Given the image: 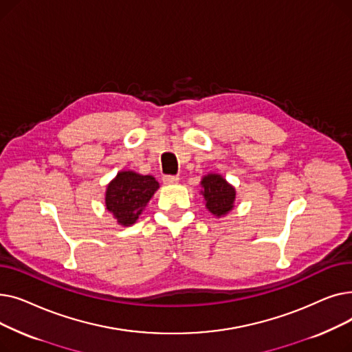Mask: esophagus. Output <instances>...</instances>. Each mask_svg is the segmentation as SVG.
Instances as JSON below:
<instances>
[{
	"label": "esophagus",
	"mask_w": 352,
	"mask_h": 352,
	"mask_svg": "<svg viewBox=\"0 0 352 352\" xmlns=\"http://www.w3.org/2000/svg\"><path fill=\"white\" fill-rule=\"evenodd\" d=\"M165 186H174V184H178L179 182V178L177 175H165L162 178Z\"/></svg>",
	"instance_id": "esophagus-1"
}]
</instances>
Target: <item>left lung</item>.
Masks as SVG:
<instances>
[{
	"instance_id": "left-lung-1",
	"label": "left lung",
	"mask_w": 352,
	"mask_h": 352,
	"mask_svg": "<svg viewBox=\"0 0 352 352\" xmlns=\"http://www.w3.org/2000/svg\"><path fill=\"white\" fill-rule=\"evenodd\" d=\"M199 186V194L204 198L206 208L215 218H223L234 210L236 191L223 175L208 173L202 177Z\"/></svg>"
}]
</instances>
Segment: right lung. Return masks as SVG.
<instances>
[{"mask_svg": "<svg viewBox=\"0 0 352 352\" xmlns=\"http://www.w3.org/2000/svg\"><path fill=\"white\" fill-rule=\"evenodd\" d=\"M158 188L160 184L153 175L122 170L108 182L105 207L118 226L129 227L137 223Z\"/></svg>", "mask_w": 352, "mask_h": 352, "instance_id": "add662e5", "label": "right lung"}]
</instances>
